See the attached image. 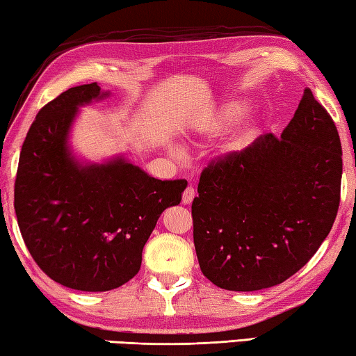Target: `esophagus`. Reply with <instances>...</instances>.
I'll use <instances>...</instances> for the list:
<instances>
[{
    "mask_svg": "<svg viewBox=\"0 0 356 356\" xmlns=\"http://www.w3.org/2000/svg\"><path fill=\"white\" fill-rule=\"evenodd\" d=\"M195 196H196L195 188H193V186H186L184 195H182V202L185 204V206L186 204H191V201L195 200Z\"/></svg>",
    "mask_w": 356,
    "mask_h": 356,
    "instance_id": "34e87169",
    "label": "esophagus"
}]
</instances>
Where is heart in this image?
<instances>
[{
  "instance_id": "obj_1",
  "label": "heart",
  "mask_w": 356,
  "mask_h": 356,
  "mask_svg": "<svg viewBox=\"0 0 356 356\" xmlns=\"http://www.w3.org/2000/svg\"><path fill=\"white\" fill-rule=\"evenodd\" d=\"M246 110V105L242 100H232L226 104L215 116L209 120L206 125H202V131L207 136H216L221 131H225L234 120H237ZM251 143V129L248 125H242L234 134L227 138L222 147V154L227 156H238L243 154L246 147Z\"/></svg>"
}]
</instances>
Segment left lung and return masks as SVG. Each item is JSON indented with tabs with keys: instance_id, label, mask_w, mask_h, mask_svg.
<instances>
[{
	"instance_id": "1",
	"label": "left lung",
	"mask_w": 356,
	"mask_h": 356,
	"mask_svg": "<svg viewBox=\"0 0 356 356\" xmlns=\"http://www.w3.org/2000/svg\"><path fill=\"white\" fill-rule=\"evenodd\" d=\"M342 150L336 125L306 88L281 138L212 161L191 204L201 272L226 291H261L291 278L333 227Z\"/></svg>"
}]
</instances>
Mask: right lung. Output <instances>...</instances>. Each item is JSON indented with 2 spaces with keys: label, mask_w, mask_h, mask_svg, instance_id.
Instances as JSON below:
<instances>
[{
  "label": "right lung",
  "mask_w": 356,
  "mask_h": 356,
  "mask_svg": "<svg viewBox=\"0 0 356 356\" xmlns=\"http://www.w3.org/2000/svg\"><path fill=\"white\" fill-rule=\"evenodd\" d=\"M110 95L97 83L70 88L35 116L22 146L14 207L28 251L53 281L105 292L140 272L143 248L186 180H159L124 156L86 163L69 134L78 108Z\"/></svg>",
  "instance_id": "1"
}]
</instances>
